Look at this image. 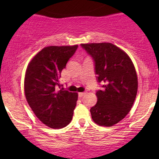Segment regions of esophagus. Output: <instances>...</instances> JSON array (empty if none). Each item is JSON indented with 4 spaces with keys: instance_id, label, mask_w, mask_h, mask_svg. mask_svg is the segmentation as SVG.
I'll return each mask as SVG.
<instances>
[{
    "instance_id": "obj_1",
    "label": "esophagus",
    "mask_w": 159,
    "mask_h": 159,
    "mask_svg": "<svg viewBox=\"0 0 159 159\" xmlns=\"http://www.w3.org/2000/svg\"><path fill=\"white\" fill-rule=\"evenodd\" d=\"M85 94H86V92H79L78 93V96H79L80 98H81V97H83V96H84Z\"/></svg>"
}]
</instances>
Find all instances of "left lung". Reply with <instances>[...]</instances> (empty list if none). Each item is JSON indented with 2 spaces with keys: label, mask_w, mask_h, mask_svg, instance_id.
I'll use <instances>...</instances> for the list:
<instances>
[{
  "label": "left lung",
  "mask_w": 159,
  "mask_h": 159,
  "mask_svg": "<svg viewBox=\"0 0 159 159\" xmlns=\"http://www.w3.org/2000/svg\"><path fill=\"white\" fill-rule=\"evenodd\" d=\"M92 57L98 83V102L91 108V118L101 126L114 125L129 114L138 91L135 68L127 54L111 43L81 44Z\"/></svg>",
  "instance_id": "1"
}]
</instances>
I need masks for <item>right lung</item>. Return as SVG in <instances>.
Returning a JSON list of instances; mask_svg holds the SVG:
<instances>
[{
  "label": "right lung",
  "mask_w": 159,
  "mask_h": 159,
  "mask_svg": "<svg viewBox=\"0 0 159 159\" xmlns=\"http://www.w3.org/2000/svg\"><path fill=\"white\" fill-rule=\"evenodd\" d=\"M49 46L33 57L26 70L25 93L37 118L51 129H61L70 122L78 100L59 83L62 70L78 48Z\"/></svg>",
  "instance_id": "add662e5"
}]
</instances>
